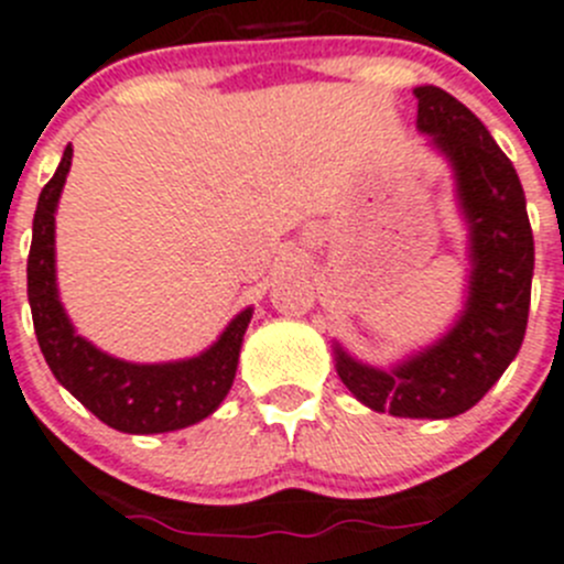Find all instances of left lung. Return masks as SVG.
Masks as SVG:
<instances>
[{
  "instance_id": "8db88e82",
  "label": "left lung",
  "mask_w": 564,
  "mask_h": 564,
  "mask_svg": "<svg viewBox=\"0 0 564 564\" xmlns=\"http://www.w3.org/2000/svg\"><path fill=\"white\" fill-rule=\"evenodd\" d=\"M414 97L417 128L456 170L470 223V297L456 328L414 359L383 372L336 347V372L376 412L445 420L476 406L523 345L534 239L518 172L476 113L436 86L414 88Z\"/></svg>"
}]
</instances>
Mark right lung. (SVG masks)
<instances>
[{
    "label": "right lung",
    "mask_w": 564,
    "mask_h": 564,
    "mask_svg": "<svg viewBox=\"0 0 564 564\" xmlns=\"http://www.w3.org/2000/svg\"><path fill=\"white\" fill-rule=\"evenodd\" d=\"M68 166L72 144L63 150L61 166L39 197L28 258V297L35 336L52 376L88 412L124 434H163L199 423L217 412L234 383L241 336L252 308L241 312L210 350L175 365H130L77 336L55 286V208Z\"/></svg>",
    "instance_id": "right-lung-1"
}]
</instances>
